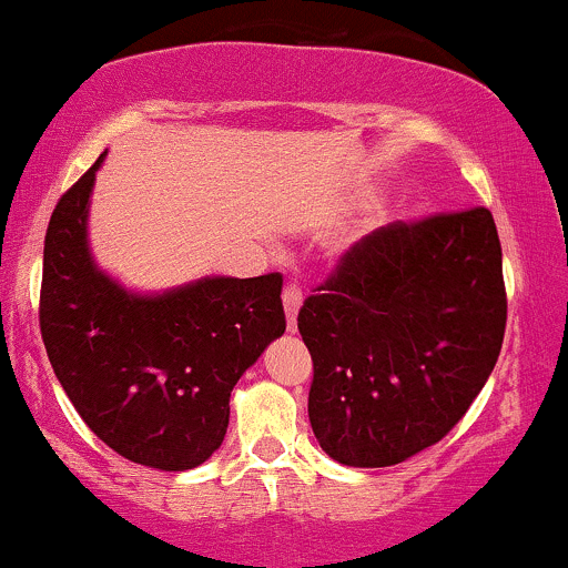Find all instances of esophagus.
<instances>
[{
    "label": "esophagus",
    "mask_w": 568,
    "mask_h": 568,
    "mask_svg": "<svg viewBox=\"0 0 568 568\" xmlns=\"http://www.w3.org/2000/svg\"><path fill=\"white\" fill-rule=\"evenodd\" d=\"M282 301H284V312H286V331L295 333V327H297V312H301V306H303V292H301V286H295V284L286 286L284 295H282Z\"/></svg>",
    "instance_id": "obj_1"
}]
</instances>
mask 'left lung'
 Returning <instances> with one entry per match:
<instances>
[{
  "instance_id": "obj_1",
  "label": "left lung",
  "mask_w": 568,
  "mask_h": 568,
  "mask_svg": "<svg viewBox=\"0 0 568 568\" xmlns=\"http://www.w3.org/2000/svg\"><path fill=\"white\" fill-rule=\"evenodd\" d=\"M320 290L297 314L320 448L347 467H388L443 440L493 374L506 331L493 213L379 226Z\"/></svg>"
}]
</instances>
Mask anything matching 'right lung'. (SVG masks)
Returning a JSON list of instances; mask_svg holds the SVG:
<instances>
[{"instance_id":"right-lung-1","label":"right lung","mask_w":568,"mask_h":568,"mask_svg":"<svg viewBox=\"0 0 568 568\" xmlns=\"http://www.w3.org/2000/svg\"><path fill=\"white\" fill-rule=\"evenodd\" d=\"M103 158L57 202L45 230V353L109 448L155 470H191L224 443L237 379L284 333L282 276L128 290L90 251V196Z\"/></svg>"}]
</instances>
